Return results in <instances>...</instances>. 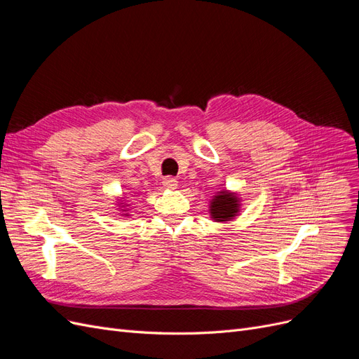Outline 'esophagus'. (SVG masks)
<instances>
[{
  "instance_id": "obj_1",
  "label": "esophagus",
  "mask_w": 359,
  "mask_h": 359,
  "mask_svg": "<svg viewBox=\"0 0 359 359\" xmlns=\"http://www.w3.org/2000/svg\"><path fill=\"white\" fill-rule=\"evenodd\" d=\"M163 186H165L166 189H177L178 186V180L173 178V177H166L163 178Z\"/></svg>"
}]
</instances>
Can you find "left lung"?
Instances as JSON below:
<instances>
[{
    "label": "left lung",
    "mask_w": 359,
    "mask_h": 359,
    "mask_svg": "<svg viewBox=\"0 0 359 359\" xmlns=\"http://www.w3.org/2000/svg\"><path fill=\"white\" fill-rule=\"evenodd\" d=\"M238 198L233 193L222 191L217 194V196L211 202V215L212 219L217 222H229L238 212Z\"/></svg>",
    "instance_id": "1"
}]
</instances>
